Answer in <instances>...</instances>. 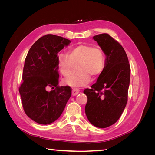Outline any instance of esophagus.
Wrapping results in <instances>:
<instances>
[{
    "mask_svg": "<svg viewBox=\"0 0 155 155\" xmlns=\"http://www.w3.org/2000/svg\"><path fill=\"white\" fill-rule=\"evenodd\" d=\"M79 92H80V91H79L78 88H74L72 91V95L73 96H76L77 94H78Z\"/></svg>",
    "mask_w": 155,
    "mask_h": 155,
    "instance_id": "esophagus-1",
    "label": "esophagus"
}]
</instances>
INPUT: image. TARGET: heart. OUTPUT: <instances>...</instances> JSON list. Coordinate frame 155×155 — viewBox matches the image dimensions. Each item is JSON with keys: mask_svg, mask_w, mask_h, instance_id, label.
<instances>
[{"mask_svg": "<svg viewBox=\"0 0 155 155\" xmlns=\"http://www.w3.org/2000/svg\"><path fill=\"white\" fill-rule=\"evenodd\" d=\"M58 67L63 76L72 74L74 64H78L79 72L64 79L66 85L78 87L85 86L91 81V76L96 78L103 72L105 65L104 51L91 45H79L68 50V54L58 55Z\"/></svg>", "mask_w": 155, "mask_h": 155, "instance_id": "1", "label": "heart"}]
</instances>
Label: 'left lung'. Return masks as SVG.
<instances>
[{
  "label": "left lung",
  "mask_w": 155,
  "mask_h": 155,
  "mask_svg": "<svg viewBox=\"0 0 155 155\" xmlns=\"http://www.w3.org/2000/svg\"><path fill=\"white\" fill-rule=\"evenodd\" d=\"M93 39L105 55V65L96 83L83 91L88 98L85 114L93 125L106 128L118 120L126 106L130 68L124 48L109 34Z\"/></svg>",
  "instance_id": "8db88e82"
}]
</instances>
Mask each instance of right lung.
<instances>
[{"mask_svg": "<svg viewBox=\"0 0 155 155\" xmlns=\"http://www.w3.org/2000/svg\"><path fill=\"white\" fill-rule=\"evenodd\" d=\"M70 43L62 37L46 35L31 46L26 55L19 93L25 113L39 124L57 120L71 96L70 87L58 86L57 60L58 52ZM48 87L53 89L50 92Z\"/></svg>", "mask_w": 155, "mask_h": 155, "instance_id": "add662e5", "label": "right lung"}]
</instances>
